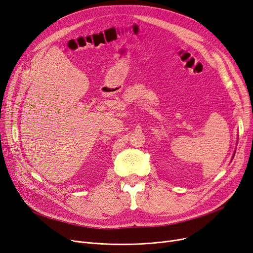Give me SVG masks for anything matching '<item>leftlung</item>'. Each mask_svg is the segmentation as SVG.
<instances>
[{
  "label": "left lung",
  "mask_w": 253,
  "mask_h": 253,
  "mask_svg": "<svg viewBox=\"0 0 253 253\" xmlns=\"http://www.w3.org/2000/svg\"><path fill=\"white\" fill-rule=\"evenodd\" d=\"M235 153H236V152H235ZM233 156H235V154H233Z\"/></svg>",
  "instance_id": "obj_1"
}]
</instances>
